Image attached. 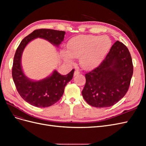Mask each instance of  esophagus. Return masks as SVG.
<instances>
[{
  "instance_id": "34e87169",
  "label": "esophagus",
  "mask_w": 146,
  "mask_h": 146,
  "mask_svg": "<svg viewBox=\"0 0 146 146\" xmlns=\"http://www.w3.org/2000/svg\"><path fill=\"white\" fill-rule=\"evenodd\" d=\"M80 73V72L78 70H75V72H74V76H77V75H78Z\"/></svg>"
}]
</instances>
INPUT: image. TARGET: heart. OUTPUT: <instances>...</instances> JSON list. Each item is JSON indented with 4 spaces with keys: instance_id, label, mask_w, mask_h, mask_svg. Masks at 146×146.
Returning <instances> with one entry per match:
<instances>
[{
    "instance_id": "b5f03b06",
    "label": "heart",
    "mask_w": 146,
    "mask_h": 146,
    "mask_svg": "<svg viewBox=\"0 0 146 146\" xmlns=\"http://www.w3.org/2000/svg\"><path fill=\"white\" fill-rule=\"evenodd\" d=\"M111 39L107 36L80 35L68 43V51L63 52V56L68 61L72 56L80 57V63L84 69H92L98 66L111 47Z\"/></svg>"
}]
</instances>
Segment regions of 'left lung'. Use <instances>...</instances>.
Wrapping results in <instances>:
<instances>
[{"label":"left lung","mask_w":146,"mask_h":146,"mask_svg":"<svg viewBox=\"0 0 146 146\" xmlns=\"http://www.w3.org/2000/svg\"><path fill=\"white\" fill-rule=\"evenodd\" d=\"M133 72L129 49L117 41L102 62L85 74L86 83L82 91L84 99L97 108L116 104L129 90Z\"/></svg>","instance_id":"8db88e82"}]
</instances>
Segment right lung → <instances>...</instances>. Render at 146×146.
Returning a JSON list of instances; mask_svg holds the SVG:
<instances>
[{"label":"right lung","mask_w":146,"mask_h":146,"mask_svg":"<svg viewBox=\"0 0 146 146\" xmlns=\"http://www.w3.org/2000/svg\"><path fill=\"white\" fill-rule=\"evenodd\" d=\"M64 31L41 29L34 30L25 37L17 48L13 60L12 77L18 93L25 102L36 107H48L58 102L62 97L64 88L72 79L74 69L66 76L56 70L49 77L38 82L30 80L25 76L21 66V59L26 45L36 38H42L54 45L63 41Z\"/></svg>","instance_id":"obj_1"}]
</instances>
